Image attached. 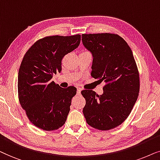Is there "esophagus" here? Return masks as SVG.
Listing matches in <instances>:
<instances>
[{"label":"esophagus","instance_id":"1","mask_svg":"<svg viewBox=\"0 0 160 160\" xmlns=\"http://www.w3.org/2000/svg\"><path fill=\"white\" fill-rule=\"evenodd\" d=\"M81 91H82V89L80 88H78V91H77V93H78V95H80V93H81Z\"/></svg>","mask_w":160,"mask_h":160}]
</instances>
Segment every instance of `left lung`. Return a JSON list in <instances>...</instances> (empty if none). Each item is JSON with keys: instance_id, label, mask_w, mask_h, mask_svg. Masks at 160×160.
I'll use <instances>...</instances> for the list:
<instances>
[{"instance_id": "1", "label": "left lung", "mask_w": 160, "mask_h": 160, "mask_svg": "<svg viewBox=\"0 0 160 160\" xmlns=\"http://www.w3.org/2000/svg\"><path fill=\"white\" fill-rule=\"evenodd\" d=\"M82 42L93 56L91 76L105 82L103 93L83 90L84 116L99 130L119 126L130 114L140 91L139 72L131 48L115 33L82 34Z\"/></svg>"}]
</instances>
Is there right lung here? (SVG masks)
<instances>
[{
	"label": "right lung",
	"mask_w": 160,
	"mask_h": 160,
	"mask_svg": "<svg viewBox=\"0 0 160 160\" xmlns=\"http://www.w3.org/2000/svg\"><path fill=\"white\" fill-rule=\"evenodd\" d=\"M81 36H50L39 39L23 57L18 73V97L30 121L46 131L63 126L77 88H61L52 81L61 71L65 55L79 46Z\"/></svg>",
	"instance_id": "obj_1"
}]
</instances>
